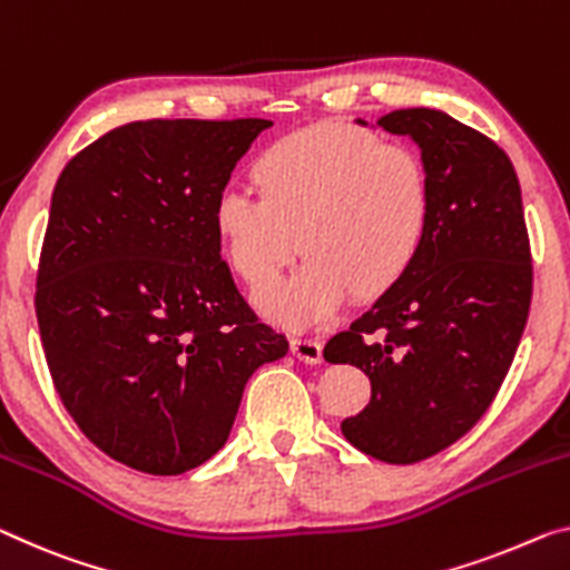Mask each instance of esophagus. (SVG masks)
I'll return each instance as SVG.
<instances>
[{
	"mask_svg": "<svg viewBox=\"0 0 570 570\" xmlns=\"http://www.w3.org/2000/svg\"><path fill=\"white\" fill-rule=\"evenodd\" d=\"M293 354L305 364H318L323 358V344L315 338H293Z\"/></svg>",
	"mask_w": 570,
	"mask_h": 570,
	"instance_id": "34e87169",
	"label": "esophagus"
}]
</instances>
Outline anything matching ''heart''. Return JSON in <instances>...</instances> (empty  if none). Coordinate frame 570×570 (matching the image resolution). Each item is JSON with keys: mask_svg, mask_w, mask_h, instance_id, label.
Listing matches in <instances>:
<instances>
[{"mask_svg": "<svg viewBox=\"0 0 570 570\" xmlns=\"http://www.w3.org/2000/svg\"><path fill=\"white\" fill-rule=\"evenodd\" d=\"M259 183L222 186L214 222L236 273L255 287L293 255L301 229L303 262L257 295L259 308L291 328L334 321L356 287L387 291L415 259L431 218V183L413 147L336 121L277 139Z\"/></svg>", "mask_w": 570, "mask_h": 570, "instance_id": "heart-1", "label": "heart"}]
</instances>
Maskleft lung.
Returning a JSON list of instances; mask_svg holds the SVG:
<instances>
[{"label": "left lung", "instance_id": "8db88e82", "mask_svg": "<svg viewBox=\"0 0 570 570\" xmlns=\"http://www.w3.org/2000/svg\"><path fill=\"white\" fill-rule=\"evenodd\" d=\"M420 147L431 218L415 259L352 328L323 348L372 382L341 433L366 456L417 463L479 423L518 352L532 255L518 173L487 135L438 109L376 119Z\"/></svg>", "mask_w": 570, "mask_h": 570}]
</instances>
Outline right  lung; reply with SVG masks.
<instances>
[{
  "label": "right lung",
  "mask_w": 570,
  "mask_h": 570,
  "mask_svg": "<svg viewBox=\"0 0 570 570\" xmlns=\"http://www.w3.org/2000/svg\"><path fill=\"white\" fill-rule=\"evenodd\" d=\"M267 119H147L83 147L40 249L42 352L68 415L125 466L175 476L229 438L244 384L287 354L222 259L214 204Z\"/></svg>",
  "instance_id": "right-lung-1"
}]
</instances>
